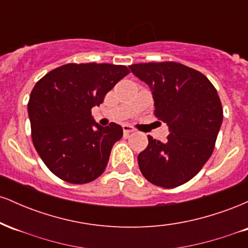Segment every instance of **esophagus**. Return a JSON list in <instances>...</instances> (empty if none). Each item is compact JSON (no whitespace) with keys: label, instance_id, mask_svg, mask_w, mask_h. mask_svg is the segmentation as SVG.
I'll return each instance as SVG.
<instances>
[{"label":"esophagus","instance_id":"esophagus-1","mask_svg":"<svg viewBox=\"0 0 248 248\" xmlns=\"http://www.w3.org/2000/svg\"><path fill=\"white\" fill-rule=\"evenodd\" d=\"M122 128H124V136H128L130 133L134 132V128L130 127V126H128V124H124V126H122Z\"/></svg>","mask_w":248,"mask_h":248}]
</instances>
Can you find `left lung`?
I'll return each mask as SVG.
<instances>
[{
    "label": "left lung",
    "instance_id": "1",
    "mask_svg": "<svg viewBox=\"0 0 248 248\" xmlns=\"http://www.w3.org/2000/svg\"><path fill=\"white\" fill-rule=\"evenodd\" d=\"M129 69L149 86L155 115L170 132L164 142L148 136V147L138 156L142 175L166 189L182 186L215 149L223 122L217 90L205 76L179 62H141Z\"/></svg>",
    "mask_w": 248,
    "mask_h": 248
}]
</instances>
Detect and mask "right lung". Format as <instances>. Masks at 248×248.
<instances>
[{
	"label": "right lung",
	"instance_id": "obj_1",
	"mask_svg": "<svg viewBox=\"0 0 248 248\" xmlns=\"http://www.w3.org/2000/svg\"><path fill=\"white\" fill-rule=\"evenodd\" d=\"M129 73L124 65L66 64L50 71L31 91V138L43 162L57 177L73 184L94 181L106 169L122 127H102L92 108Z\"/></svg>",
	"mask_w": 248,
	"mask_h": 248
}]
</instances>
